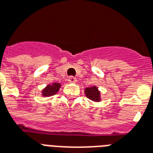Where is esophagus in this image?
<instances>
[{"label":"esophagus","instance_id":"obj_1","mask_svg":"<svg viewBox=\"0 0 153 153\" xmlns=\"http://www.w3.org/2000/svg\"><path fill=\"white\" fill-rule=\"evenodd\" d=\"M68 80L69 83H76V78L74 77V76H69V77H68Z\"/></svg>","mask_w":153,"mask_h":153}]
</instances>
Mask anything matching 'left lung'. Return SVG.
<instances>
[{
	"label": "left lung",
	"mask_w": 153,
	"mask_h": 153,
	"mask_svg": "<svg viewBox=\"0 0 153 153\" xmlns=\"http://www.w3.org/2000/svg\"><path fill=\"white\" fill-rule=\"evenodd\" d=\"M85 93L86 97L93 101L98 102L100 100V91L98 90L97 87H96V86L86 88L85 90Z\"/></svg>",
	"instance_id": "8db88e82"
}]
</instances>
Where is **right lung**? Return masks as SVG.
Masks as SVG:
<instances>
[{"label":"right lung","instance_id":"right-lung-1","mask_svg":"<svg viewBox=\"0 0 153 153\" xmlns=\"http://www.w3.org/2000/svg\"><path fill=\"white\" fill-rule=\"evenodd\" d=\"M60 88V84L59 83H53V85H47V87L42 90V95L43 97H51L55 95L59 91Z\"/></svg>","mask_w":153,"mask_h":153}]
</instances>
